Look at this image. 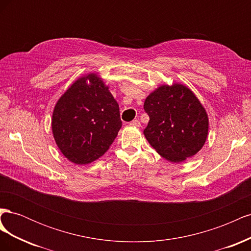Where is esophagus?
<instances>
[{
  "label": "esophagus",
  "instance_id": "esophagus-1",
  "mask_svg": "<svg viewBox=\"0 0 251 251\" xmlns=\"http://www.w3.org/2000/svg\"><path fill=\"white\" fill-rule=\"evenodd\" d=\"M130 125H131V126H137V127H139V126H140V121H139V120H137V119H135V120L131 121Z\"/></svg>",
  "mask_w": 251,
  "mask_h": 251
}]
</instances>
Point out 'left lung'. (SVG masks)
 I'll use <instances>...</instances> for the list:
<instances>
[{"label": "left lung", "mask_w": 251, "mask_h": 251, "mask_svg": "<svg viewBox=\"0 0 251 251\" xmlns=\"http://www.w3.org/2000/svg\"><path fill=\"white\" fill-rule=\"evenodd\" d=\"M143 109L150 117L143 134L166 160L182 162L204 146L208 135L207 113L186 86H160L146 98Z\"/></svg>", "instance_id": "left-lung-1"}]
</instances>
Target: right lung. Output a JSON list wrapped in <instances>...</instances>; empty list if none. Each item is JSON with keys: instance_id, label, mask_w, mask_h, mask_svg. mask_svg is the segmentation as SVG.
I'll list each match as a JSON object with an SVG mask.
<instances>
[{"instance_id": "add662e5", "label": "right lung", "mask_w": 251, "mask_h": 251, "mask_svg": "<svg viewBox=\"0 0 251 251\" xmlns=\"http://www.w3.org/2000/svg\"><path fill=\"white\" fill-rule=\"evenodd\" d=\"M121 125L117 101L95 73L75 80L60 96L51 123L59 151L75 164H88L101 157Z\"/></svg>"}]
</instances>
